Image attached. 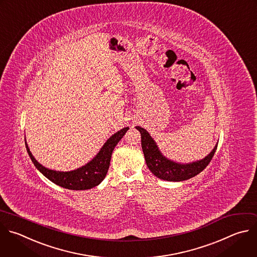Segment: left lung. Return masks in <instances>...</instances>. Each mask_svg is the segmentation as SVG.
I'll list each match as a JSON object with an SVG mask.
<instances>
[{"label": "left lung", "mask_w": 257, "mask_h": 257, "mask_svg": "<svg viewBox=\"0 0 257 257\" xmlns=\"http://www.w3.org/2000/svg\"><path fill=\"white\" fill-rule=\"evenodd\" d=\"M136 129L141 134V146L146 164L150 169V172L155 177L168 182L187 181L199 175L210 163L217 149L216 145L211 153L202 160L183 164L169 160L163 156L159 151L155 141L145 129L139 126H136Z\"/></svg>", "instance_id": "obj_1"}]
</instances>
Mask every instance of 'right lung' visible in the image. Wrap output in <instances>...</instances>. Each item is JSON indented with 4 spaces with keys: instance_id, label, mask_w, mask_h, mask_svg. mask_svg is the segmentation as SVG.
I'll return each instance as SVG.
<instances>
[{
    "instance_id": "right-lung-1",
    "label": "right lung",
    "mask_w": 257,
    "mask_h": 257,
    "mask_svg": "<svg viewBox=\"0 0 257 257\" xmlns=\"http://www.w3.org/2000/svg\"><path fill=\"white\" fill-rule=\"evenodd\" d=\"M129 128L125 127L112 135L103 145L99 153L85 165L71 170V172H56L41 165L32 155L25 140L27 152L39 172L55 185L73 191L90 190L100 185L105 179L110 166L113 150L118 142L123 138Z\"/></svg>"
}]
</instances>
